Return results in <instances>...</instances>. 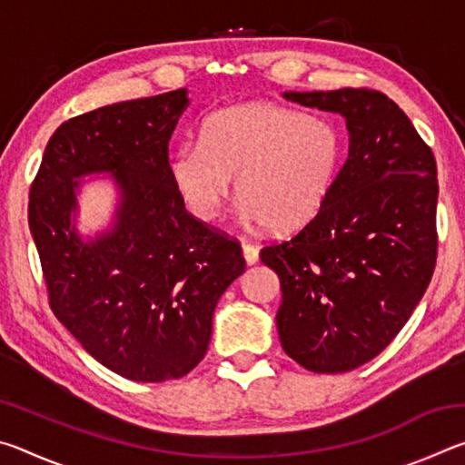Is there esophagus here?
I'll use <instances>...</instances> for the list:
<instances>
[{"label":"esophagus","mask_w":465,"mask_h":465,"mask_svg":"<svg viewBox=\"0 0 465 465\" xmlns=\"http://www.w3.org/2000/svg\"><path fill=\"white\" fill-rule=\"evenodd\" d=\"M242 254H243V258H246L248 264L258 262V248L252 246V243H248V242L242 243Z\"/></svg>","instance_id":"esophagus-1"}]
</instances>
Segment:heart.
Segmentation results:
<instances>
[{
	"instance_id": "heart-1",
	"label": "heart",
	"mask_w": 465,
	"mask_h": 465,
	"mask_svg": "<svg viewBox=\"0 0 465 465\" xmlns=\"http://www.w3.org/2000/svg\"><path fill=\"white\" fill-rule=\"evenodd\" d=\"M342 152V131L328 116L250 100L211 113L199 143H183L170 153L168 176L201 222L222 215L235 178L243 219L291 232L324 207Z\"/></svg>"
}]
</instances>
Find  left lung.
<instances>
[{
    "instance_id": "8db88e82",
    "label": "left lung",
    "mask_w": 465,
    "mask_h": 465,
    "mask_svg": "<svg viewBox=\"0 0 465 465\" xmlns=\"http://www.w3.org/2000/svg\"><path fill=\"white\" fill-rule=\"evenodd\" d=\"M346 119L349 155L324 207L261 250L279 274L282 351L313 373L380 355L411 318L437 261V163L396 102L367 88L285 92Z\"/></svg>"
}]
</instances>
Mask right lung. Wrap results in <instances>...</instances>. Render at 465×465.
<instances>
[{"mask_svg":"<svg viewBox=\"0 0 465 465\" xmlns=\"http://www.w3.org/2000/svg\"><path fill=\"white\" fill-rule=\"evenodd\" d=\"M186 90L69 119L46 143L28 225L57 320L90 355L133 381H168L201 363L223 291L246 269L242 246L194 219L168 176V143ZM113 173V231L84 242L74 180Z\"/></svg>","mask_w":465,"mask_h":465,"instance_id":"1","label":"right lung"}]
</instances>
